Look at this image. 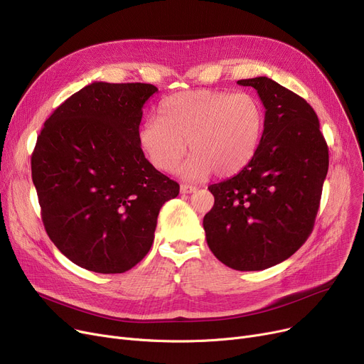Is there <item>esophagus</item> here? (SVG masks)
Returning <instances> with one entry per match:
<instances>
[{"instance_id":"esophagus-1","label":"esophagus","mask_w":364,"mask_h":364,"mask_svg":"<svg viewBox=\"0 0 364 364\" xmlns=\"http://www.w3.org/2000/svg\"><path fill=\"white\" fill-rule=\"evenodd\" d=\"M180 190H181V193H183V195H190V193L196 192V187H193V186H188V184H181Z\"/></svg>"}]
</instances>
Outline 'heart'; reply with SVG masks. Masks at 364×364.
I'll return each instance as SVG.
<instances>
[{
    "mask_svg": "<svg viewBox=\"0 0 364 364\" xmlns=\"http://www.w3.org/2000/svg\"><path fill=\"white\" fill-rule=\"evenodd\" d=\"M264 128V110L250 92L214 90L169 95L159 118H149L139 129V143L159 171H174L187 150L192 156L180 168L187 180H203L211 172L232 177L254 158Z\"/></svg>",
    "mask_w": 364,
    "mask_h": 364,
    "instance_id": "heart-1",
    "label": "heart"
}]
</instances>
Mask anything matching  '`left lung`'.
Instances as JSON below:
<instances>
[{
    "instance_id": "left-lung-1",
    "label": "left lung",
    "mask_w": 364,
    "mask_h": 364,
    "mask_svg": "<svg viewBox=\"0 0 364 364\" xmlns=\"http://www.w3.org/2000/svg\"><path fill=\"white\" fill-rule=\"evenodd\" d=\"M265 107L254 158L239 174L209 186L203 218L209 250L227 267L258 272L294 255L313 232L329 150L313 107L276 81L240 80Z\"/></svg>"
}]
</instances>
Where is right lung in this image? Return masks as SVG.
<instances>
[{
  "mask_svg": "<svg viewBox=\"0 0 364 364\" xmlns=\"http://www.w3.org/2000/svg\"><path fill=\"white\" fill-rule=\"evenodd\" d=\"M151 84L92 82L57 107L32 153L46 232L85 270L124 273L151 247L162 205L180 186L139 143Z\"/></svg>",
  "mask_w": 364,
  "mask_h": 364,
  "instance_id": "right-lung-1",
  "label": "right lung"
}]
</instances>
